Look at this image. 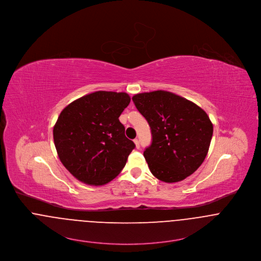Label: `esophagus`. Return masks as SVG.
<instances>
[{
    "instance_id": "esophagus-1",
    "label": "esophagus",
    "mask_w": 261,
    "mask_h": 261,
    "mask_svg": "<svg viewBox=\"0 0 261 261\" xmlns=\"http://www.w3.org/2000/svg\"><path fill=\"white\" fill-rule=\"evenodd\" d=\"M134 142L136 143V146H137V148H140V141H139L138 139H136V140H134Z\"/></svg>"
}]
</instances>
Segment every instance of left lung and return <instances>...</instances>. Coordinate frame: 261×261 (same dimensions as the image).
I'll list each match as a JSON object with an SVG mask.
<instances>
[{
    "mask_svg": "<svg viewBox=\"0 0 261 261\" xmlns=\"http://www.w3.org/2000/svg\"><path fill=\"white\" fill-rule=\"evenodd\" d=\"M133 100L151 129L152 142L143 151L151 173L165 182L190 176L201 166L211 145L214 125L207 114L166 91L138 94Z\"/></svg>",
    "mask_w": 261,
    "mask_h": 261,
    "instance_id": "left-lung-1",
    "label": "left lung"
}]
</instances>
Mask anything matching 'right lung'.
Masks as SVG:
<instances>
[{
    "instance_id": "1",
    "label": "right lung",
    "mask_w": 261,
    "mask_h": 261,
    "mask_svg": "<svg viewBox=\"0 0 261 261\" xmlns=\"http://www.w3.org/2000/svg\"><path fill=\"white\" fill-rule=\"evenodd\" d=\"M130 101L125 93L98 91L73 100L54 126V142L64 166L82 182L103 186L124 167L136 147L119 116Z\"/></svg>"
}]
</instances>
